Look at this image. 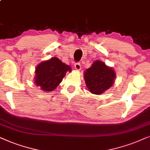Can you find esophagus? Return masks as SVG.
<instances>
[{
	"instance_id": "esophagus-1",
	"label": "esophagus",
	"mask_w": 150,
	"mask_h": 150,
	"mask_svg": "<svg viewBox=\"0 0 150 150\" xmlns=\"http://www.w3.org/2000/svg\"><path fill=\"white\" fill-rule=\"evenodd\" d=\"M74 67H75V69H76L77 71H80L81 70V65L79 63H75Z\"/></svg>"
}]
</instances>
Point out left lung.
Masks as SVG:
<instances>
[{
	"label": "left lung",
	"instance_id": "left-lung-1",
	"mask_svg": "<svg viewBox=\"0 0 150 150\" xmlns=\"http://www.w3.org/2000/svg\"><path fill=\"white\" fill-rule=\"evenodd\" d=\"M83 77L86 87L91 93L101 95L113 85L116 73L103 62L96 60L84 71Z\"/></svg>",
	"mask_w": 150,
	"mask_h": 150
}]
</instances>
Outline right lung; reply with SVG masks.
Returning a JSON list of instances; mask_svg holds the SVG:
<instances>
[{"label": "right lung", "mask_w": 150, "mask_h": 150, "mask_svg": "<svg viewBox=\"0 0 150 150\" xmlns=\"http://www.w3.org/2000/svg\"><path fill=\"white\" fill-rule=\"evenodd\" d=\"M70 66L56 57L42 62L35 67L34 82L44 92H51L58 86L67 72H71Z\"/></svg>", "instance_id": "1"}]
</instances>
